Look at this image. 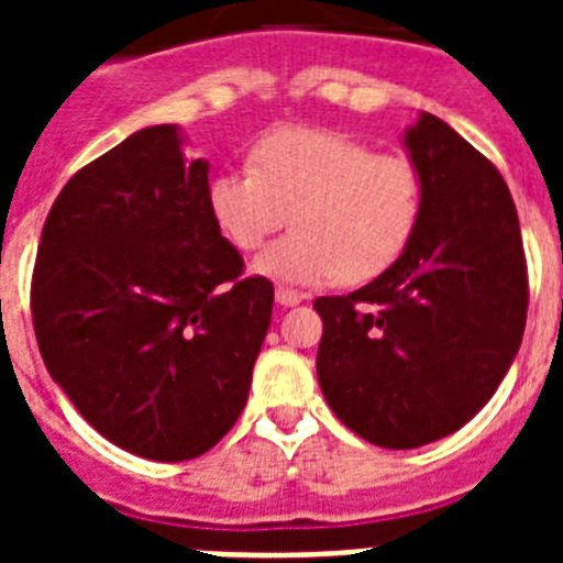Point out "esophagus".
<instances>
[{
  "label": "esophagus",
  "instance_id": "esophagus-1",
  "mask_svg": "<svg viewBox=\"0 0 563 563\" xmlns=\"http://www.w3.org/2000/svg\"><path fill=\"white\" fill-rule=\"evenodd\" d=\"M274 298H277V303H280V307H295V303H300V300H303V291H295V289H286V286H277Z\"/></svg>",
  "mask_w": 563,
  "mask_h": 563
}]
</instances>
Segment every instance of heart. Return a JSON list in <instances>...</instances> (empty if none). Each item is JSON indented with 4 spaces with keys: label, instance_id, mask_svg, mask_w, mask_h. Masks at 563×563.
<instances>
[{
    "label": "heart",
    "instance_id": "1",
    "mask_svg": "<svg viewBox=\"0 0 563 563\" xmlns=\"http://www.w3.org/2000/svg\"><path fill=\"white\" fill-rule=\"evenodd\" d=\"M420 203L423 180L409 157L324 128L272 131L251 166L207 184L212 221L239 251H256L286 219L295 224L256 256V272L307 286L383 274L415 236Z\"/></svg>",
    "mask_w": 563,
    "mask_h": 563
}]
</instances>
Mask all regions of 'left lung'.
Masks as SVG:
<instances>
[{"label": "left lung", "mask_w": 563, "mask_h": 563, "mask_svg": "<svg viewBox=\"0 0 563 563\" xmlns=\"http://www.w3.org/2000/svg\"><path fill=\"white\" fill-rule=\"evenodd\" d=\"M423 180L415 236L368 286L318 298V383L344 427L385 450L462 429L523 342L529 268L497 166L432 113L406 134Z\"/></svg>", "instance_id": "1"}]
</instances>
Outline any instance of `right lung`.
Here are the masks:
<instances>
[{
  "label": "right lung",
  "instance_id": "obj_1",
  "mask_svg": "<svg viewBox=\"0 0 563 563\" xmlns=\"http://www.w3.org/2000/svg\"><path fill=\"white\" fill-rule=\"evenodd\" d=\"M207 184L178 128H143L66 180L31 272L52 379L92 429L152 462L228 435L272 324V280L247 277Z\"/></svg>",
  "mask_w": 563,
  "mask_h": 563
}]
</instances>
